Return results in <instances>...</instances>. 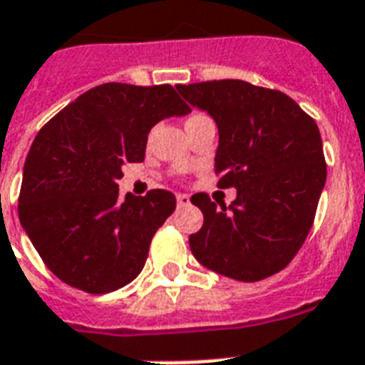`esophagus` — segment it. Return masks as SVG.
Wrapping results in <instances>:
<instances>
[{"instance_id":"34e87169","label":"esophagus","mask_w":365,"mask_h":365,"mask_svg":"<svg viewBox=\"0 0 365 365\" xmlns=\"http://www.w3.org/2000/svg\"><path fill=\"white\" fill-rule=\"evenodd\" d=\"M188 203H190V196L188 194H177V205L186 207Z\"/></svg>"}]
</instances>
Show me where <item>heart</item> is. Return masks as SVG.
<instances>
[{
  "instance_id": "heart-1",
  "label": "heart",
  "mask_w": 365,
  "mask_h": 365,
  "mask_svg": "<svg viewBox=\"0 0 365 365\" xmlns=\"http://www.w3.org/2000/svg\"><path fill=\"white\" fill-rule=\"evenodd\" d=\"M201 116H205V115H201V113H194V115L188 116V120H196V118H201ZM186 120V122H188Z\"/></svg>"
}]
</instances>
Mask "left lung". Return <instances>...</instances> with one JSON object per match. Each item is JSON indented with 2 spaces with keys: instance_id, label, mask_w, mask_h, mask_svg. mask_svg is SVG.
Listing matches in <instances>:
<instances>
[{
  "instance_id": "left-lung-1",
  "label": "left lung",
  "mask_w": 365,
  "mask_h": 365,
  "mask_svg": "<svg viewBox=\"0 0 365 365\" xmlns=\"http://www.w3.org/2000/svg\"><path fill=\"white\" fill-rule=\"evenodd\" d=\"M175 88L215 118L218 186L237 188L228 207L203 192L192 196L203 212V226L188 239L192 255L235 281L275 275L307 239L324 188L317 122L287 94L237 78Z\"/></svg>"
}]
</instances>
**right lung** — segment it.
Returning a JSON list of instances; mask_svg holds the SVG:
<instances>
[{
  "label": "right lung",
  "mask_w": 365,
  "mask_h": 365,
  "mask_svg": "<svg viewBox=\"0 0 365 365\" xmlns=\"http://www.w3.org/2000/svg\"><path fill=\"white\" fill-rule=\"evenodd\" d=\"M190 107L173 86L100 84L41 128L26 158L19 217L54 275L88 294L132 282L175 211L168 190L118 197L122 165L143 162L148 132Z\"/></svg>",
  "instance_id": "right-lung-1"
}]
</instances>
